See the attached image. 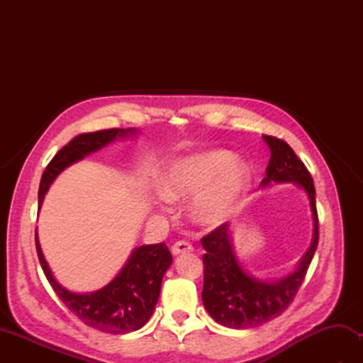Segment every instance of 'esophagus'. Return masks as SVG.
<instances>
[{
	"mask_svg": "<svg viewBox=\"0 0 363 363\" xmlns=\"http://www.w3.org/2000/svg\"><path fill=\"white\" fill-rule=\"evenodd\" d=\"M194 251V246H191L189 242L186 240H179L176 242L173 246H172V252L174 254V256H179V254H184V252H190Z\"/></svg>",
	"mask_w": 363,
	"mask_h": 363,
	"instance_id": "34e87169",
	"label": "esophagus"
}]
</instances>
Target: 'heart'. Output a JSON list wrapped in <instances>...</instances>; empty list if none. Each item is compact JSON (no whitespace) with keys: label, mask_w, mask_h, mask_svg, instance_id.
<instances>
[{"label":"heart","mask_w":363,"mask_h":363,"mask_svg":"<svg viewBox=\"0 0 363 363\" xmlns=\"http://www.w3.org/2000/svg\"><path fill=\"white\" fill-rule=\"evenodd\" d=\"M248 186L246 168L233 162L226 151H215L186 159L177 164L164 182L169 199L195 198V218L207 226H217L233 217Z\"/></svg>","instance_id":"obj_1"}]
</instances>
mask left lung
<instances>
[{
    "instance_id": "8db88e82",
    "label": "left lung",
    "mask_w": 363,
    "mask_h": 363,
    "mask_svg": "<svg viewBox=\"0 0 363 363\" xmlns=\"http://www.w3.org/2000/svg\"><path fill=\"white\" fill-rule=\"evenodd\" d=\"M264 138L272 151V157L262 186H268L269 182H296L307 191L313 215V240L290 276L277 282H262L246 274L238 264L230 243L228 223H223L201 238L206 250L201 295L204 307L215 321L233 329L257 328L279 317L296 296L318 246V213L309 169L282 138L273 135H264Z\"/></svg>"
}]
</instances>
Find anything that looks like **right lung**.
<instances>
[{"label": "right lung", "instance_id": "right-lung-1", "mask_svg": "<svg viewBox=\"0 0 363 363\" xmlns=\"http://www.w3.org/2000/svg\"><path fill=\"white\" fill-rule=\"evenodd\" d=\"M129 133H134V129L112 128L76 135L46 165L38 187V204H42L50 184L64 168ZM35 250L46 279L68 311L84 325L107 334H128L146 325L159 299L162 277L173 262L165 243L138 246L112 282L98 291L78 295L68 291L54 279L38 245L37 234Z\"/></svg>", "mask_w": 363, "mask_h": 363}]
</instances>
